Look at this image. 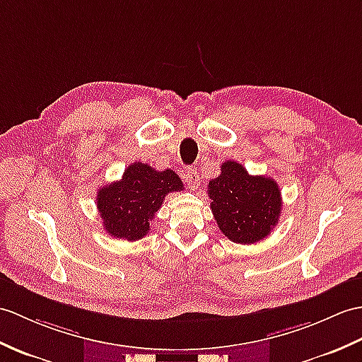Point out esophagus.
Listing matches in <instances>:
<instances>
[{
  "mask_svg": "<svg viewBox=\"0 0 362 362\" xmlns=\"http://www.w3.org/2000/svg\"><path fill=\"white\" fill-rule=\"evenodd\" d=\"M183 180L188 185V188H191V189H197L200 187L199 173H197V170H192V168H188V170L185 171Z\"/></svg>",
  "mask_w": 362,
  "mask_h": 362,
  "instance_id": "obj_1",
  "label": "esophagus"
}]
</instances>
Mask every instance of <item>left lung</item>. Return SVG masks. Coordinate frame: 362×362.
Here are the masks:
<instances>
[{
  "mask_svg": "<svg viewBox=\"0 0 362 362\" xmlns=\"http://www.w3.org/2000/svg\"><path fill=\"white\" fill-rule=\"evenodd\" d=\"M219 177L209 180L211 211L221 231L236 243L265 239L281 216V189L267 175H250L240 163H222Z\"/></svg>",
  "mask_w": 362,
  "mask_h": 362,
  "instance_id": "obj_1",
  "label": "left lung"
}]
</instances>
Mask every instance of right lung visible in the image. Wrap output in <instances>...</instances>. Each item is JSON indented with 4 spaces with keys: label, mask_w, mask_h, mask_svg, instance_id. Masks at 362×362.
Returning <instances> with one entry per match:
<instances>
[{
    "label": "right lung",
    "mask_w": 362,
    "mask_h": 362,
    "mask_svg": "<svg viewBox=\"0 0 362 362\" xmlns=\"http://www.w3.org/2000/svg\"><path fill=\"white\" fill-rule=\"evenodd\" d=\"M182 189L183 183L173 170L156 171L146 163L134 162L119 182L98 191L97 208L103 228L117 239L134 242L145 238L165 196Z\"/></svg>",
    "instance_id": "1"
}]
</instances>
